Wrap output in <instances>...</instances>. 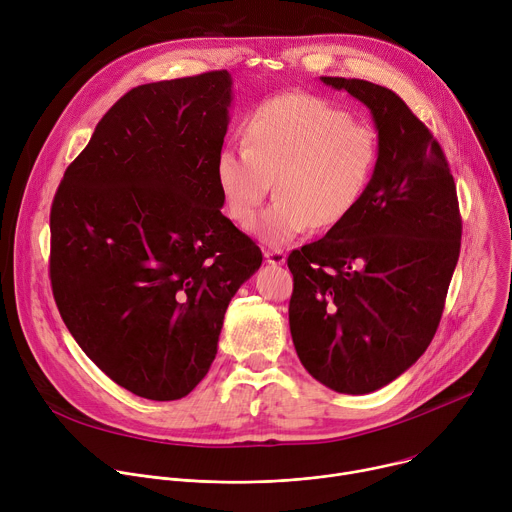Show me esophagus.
Here are the masks:
<instances>
[{
	"label": "esophagus",
	"instance_id": "esophagus-1",
	"mask_svg": "<svg viewBox=\"0 0 512 512\" xmlns=\"http://www.w3.org/2000/svg\"><path fill=\"white\" fill-rule=\"evenodd\" d=\"M285 259H287V255L281 249H267L265 251V261L269 265H283Z\"/></svg>",
	"mask_w": 512,
	"mask_h": 512
}]
</instances>
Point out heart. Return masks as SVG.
Listing matches in <instances>:
<instances>
[{
    "instance_id": "1",
    "label": "heart",
    "mask_w": 512,
    "mask_h": 512,
    "mask_svg": "<svg viewBox=\"0 0 512 512\" xmlns=\"http://www.w3.org/2000/svg\"><path fill=\"white\" fill-rule=\"evenodd\" d=\"M377 164L373 127L324 99L291 93L251 111L245 145H225L216 156V184L229 216L249 227L275 178L277 198L255 233L283 245L310 227L340 225L367 194Z\"/></svg>"
}]
</instances>
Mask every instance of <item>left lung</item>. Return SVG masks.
Returning <instances> with one entry per match:
<instances>
[{"mask_svg":"<svg viewBox=\"0 0 512 512\" xmlns=\"http://www.w3.org/2000/svg\"><path fill=\"white\" fill-rule=\"evenodd\" d=\"M320 81L371 111L379 164L348 218L289 253V330L316 381L367 395L429 346L460 257L462 218L440 143L401 97L360 79Z\"/></svg>","mask_w":512,"mask_h":512,"instance_id":"1","label":"left lung"}]
</instances>
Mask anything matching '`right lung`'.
<instances>
[{
  "mask_svg": "<svg viewBox=\"0 0 512 512\" xmlns=\"http://www.w3.org/2000/svg\"><path fill=\"white\" fill-rule=\"evenodd\" d=\"M227 70L131 89L99 121L50 210V281L85 354L119 387L186 397L261 249L221 212Z\"/></svg>",
  "mask_w": 512,
  "mask_h": 512,
  "instance_id": "add662e5",
  "label": "right lung"
}]
</instances>
